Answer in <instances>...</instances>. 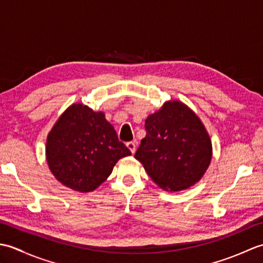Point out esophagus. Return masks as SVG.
<instances>
[{
  "label": "esophagus",
  "mask_w": 263,
  "mask_h": 263,
  "mask_svg": "<svg viewBox=\"0 0 263 263\" xmlns=\"http://www.w3.org/2000/svg\"><path fill=\"white\" fill-rule=\"evenodd\" d=\"M126 147L130 149V152L132 153V154H135L136 153V148H137V146H136V143L135 142H127L126 143Z\"/></svg>",
  "instance_id": "obj_1"
}]
</instances>
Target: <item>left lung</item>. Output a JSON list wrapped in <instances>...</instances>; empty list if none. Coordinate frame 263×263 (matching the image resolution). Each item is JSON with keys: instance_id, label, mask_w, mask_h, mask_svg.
<instances>
[{"instance_id": "1", "label": "left lung", "mask_w": 263, "mask_h": 263, "mask_svg": "<svg viewBox=\"0 0 263 263\" xmlns=\"http://www.w3.org/2000/svg\"><path fill=\"white\" fill-rule=\"evenodd\" d=\"M147 136L135 158L155 184L180 192L198 183L212 158L209 133L194 111L180 100H168L146 120Z\"/></svg>"}]
</instances>
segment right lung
<instances>
[{
    "instance_id": "add662e5",
    "label": "right lung",
    "mask_w": 263,
    "mask_h": 263,
    "mask_svg": "<svg viewBox=\"0 0 263 263\" xmlns=\"http://www.w3.org/2000/svg\"><path fill=\"white\" fill-rule=\"evenodd\" d=\"M130 155L103 111L80 103L63 111L46 140L52 174L66 187L82 193L95 191L107 180L117 161Z\"/></svg>"
}]
</instances>
